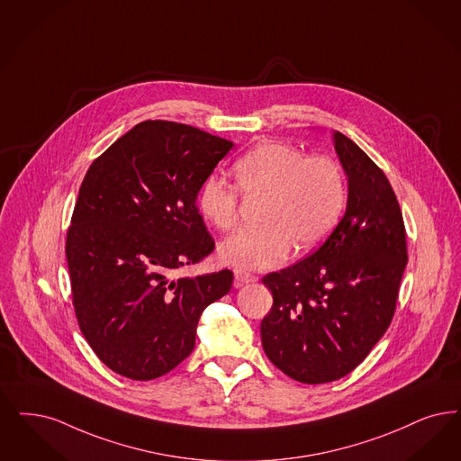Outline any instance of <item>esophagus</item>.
<instances>
[{"label":"esophagus","mask_w":461,"mask_h":461,"mask_svg":"<svg viewBox=\"0 0 461 461\" xmlns=\"http://www.w3.org/2000/svg\"><path fill=\"white\" fill-rule=\"evenodd\" d=\"M256 279H258V277L254 276V275L245 273V271H241V269L235 271V286H237V288L247 285V283H254Z\"/></svg>","instance_id":"34e87169"}]
</instances>
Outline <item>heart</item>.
Wrapping results in <instances>:
<instances>
[{"mask_svg":"<svg viewBox=\"0 0 461 461\" xmlns=\"http://www.w3.org/2000/svg\"><path fill=\"white\" fill-rule=\"evenodd\" d=\"M247 199H266L258 228L235 233L221 243V258L239 269H267L281 264L295 247L302 252L321 245L339 221L347 186L341 167L330 158L307 156L300 149L266 142L233 166ZM218 175H209L197 192L203 218L221 231L240 221V192Z\"/></svg>","mask_w":461,"mask_h":461,"instance_id":"b5f03b06","label":"heart"}]
</instances>
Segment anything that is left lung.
I'll use <instances>...</instances> for the list:
<instances>
[{
	"label": "left lung",
	"instance_id": "1",
	"mask_svg": "<svg viewBox=\"0 0 461 461\" xmlns=\"http://www.w3.org/2000/svg\"><path fill=\"white\" fill-rule=\"evenodd\" d=\"M348 178L341 221L309 258L262 277L273 307L260 336L267 358L298 383L350 374L386 332L405 271V222L383 169L332 133Z\"/></svg>",
	"mask_w": 461,
	"mask_h": 461
}]
</instances>
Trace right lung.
<instances>
[{
  "mask_svg": "<svg viewBox=\"0 0 461 461\" xmlns=\"http://www.w3.org/2000/svg\"><path fill=\"white\" fill-rule=\"evenodd\" d=\"M233 142L148 120L94 159L67 233L75 315L99 360L133 381L161 377L192 353L201 313L233 273L178 277L214 240L197 192Z\"/></svg>",
  "mask_w": 461,
  "mask_h": 461,
  "instance_id": "obj_1",
  "label": "right lung"
}]
</instances>
